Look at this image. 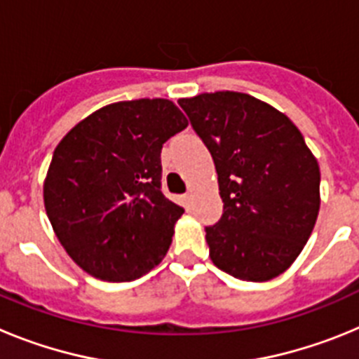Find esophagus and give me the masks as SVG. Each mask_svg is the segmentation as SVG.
I'll return each mask as SVG.
<instances>
[{
    "mask_svg": "<svg viewBox=\"0 0 359 359\" xmlns=\"http://www.w3.org/2000/svg\"><path fill=\"white\" fill-rule=\"evenodd\" d=\"M183 203H185L187 207H189L190 203H192V194H190V192H187V194L183 196Z\"/></svg>",
    "mask_w": 359,
    "mask_h": 359,
    "instance_id": "esophagus-1",
    "label": "esophagus"
}]
</instances>
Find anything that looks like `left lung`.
I'll return each mask as SVG.
<instances>
[{
  "mask_svg": "<svg viewBox=\"0 0 359 359\" xmlns=\"http://www.w3.org/2000/svg\"><path fill=\"white\" fill-rule=\"evenodd\" d=\"M210 151L223 199L207 228L210 259L231 277L266 282L306 246L320 210V167L284 113L237 91L180 98Z\"/></svg>",
  "mask_w": 359,
  "mask_h": 359,
  "instance_id": "obj_1",
  "label": "left lung"
}]
</instances>
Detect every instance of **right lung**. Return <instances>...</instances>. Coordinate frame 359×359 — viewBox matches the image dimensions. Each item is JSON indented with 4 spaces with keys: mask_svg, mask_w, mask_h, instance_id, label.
<instances>
[{
    "mask_svg": "<svg viewBox=\"0 0 359 359\" xmlns=\"http://www.w3.org/2000/svg\"><path fill=\"white\" fill-rule=\"evenodd\" d=\"M189 126L167 98L109 104L69 129L44 177L46 215L86 273L126 282L163 261L182 207L161 192V147Z\"/></svg>",
    "mask_w": 359,
    "mask_h": 359,
    "instance_id": "1",
    "label": "right lung"
}]
</instances>
